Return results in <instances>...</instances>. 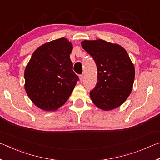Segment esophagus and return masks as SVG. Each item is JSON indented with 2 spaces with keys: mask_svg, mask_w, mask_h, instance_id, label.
<instances>
[{
  "mask_svg": "<svg viewBox=\"0 0 160 160\" xmlns=\"http://www.w3.org/2000/svg\"><path fill=\"white\" fill-rule=\"evenodd\" d=\"M79 78H80V82H82V81H83V79H84L83 75H80V76H79Z\"/></svg>",
  "mask_w": 160,
  "mask_h": 160,
  "instance_id": "34e87169",
  "label": "esophagus"
}]
</instances>
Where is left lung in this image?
<instances>
[{"label":"left lung","mask_w":160,"mask_h":160,"mask_svg":"<svg viewBox=\"0 0 160 160\" xmlns=\"http://www.w3.org/2000/svg\"><path fill=\"white\" fill-rule=\"evenodd\" d=\"M82 48L95 61L97 83L90 95L97 107L109 111L120 107L131 94L134 65L121 46L102 39L85 40Z\"/></svg>","instance_id":"1"}]
</instances>
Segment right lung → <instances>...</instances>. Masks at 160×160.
I'll use <instances>...</instances> for the list:
<instances>
[{
  "label": "right lung",
  "instance_id": "right-lung-1",
  "mask_svg": "<svg viewBox=\"0 0 160 160\" xmlns=\"http://www.w3.org/2000/svg\"><path fill=\"white\" fill-rule=\"evenodd\" d=\"M71 42L66 38L40 46L25 70V89L39 109L55 111L66 103L79 78L72 70Z\"/></svg>",
  "mask_w": 160,
  "mask_h": 160
}]
</instances>
